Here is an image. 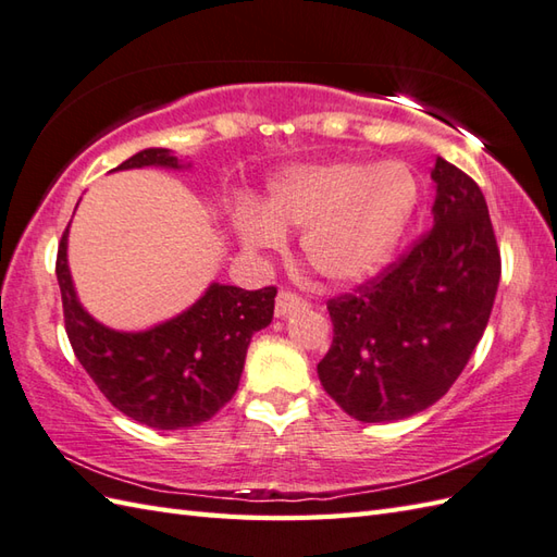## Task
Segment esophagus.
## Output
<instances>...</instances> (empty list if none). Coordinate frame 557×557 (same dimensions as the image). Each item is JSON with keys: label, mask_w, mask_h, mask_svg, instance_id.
<instances>
[{"label": "esophagus", "mask_w": 557, "mask_h": 557, "mask_svg": "<svg viewBox=\"0 0 557 557\" xmlns=\"http://www.w3.org/2000/svg\"><path fill=\"white\" fill-rule=\"evenodd\" d=\"M302 305H305V300L300 298L298 293L278 290V295H276V317H288L290 312L300 310Z\"/></svg>", "instance_id": "34e87169"}]
</instances>
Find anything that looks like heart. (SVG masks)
<instances>
[{
  "instance_id": "b5f03b06",
  "label": "heart",
  "mask_w": 557,
  "mask_h": 557,
  "mask_svg": "<svg viewBox=\"0 0 557 557\" xmlns=\"http://www.w3.org/2000/svg\"><path fill=\"white\" fill-rule=\"evenodd\" d=\"M416 180L399 163H329L283 170L262 209L240 207L233 228L247 249H278L302 228L305 262L332 283L372 276L392 255L416 207Z\"/></svg>"
}]
</instances>
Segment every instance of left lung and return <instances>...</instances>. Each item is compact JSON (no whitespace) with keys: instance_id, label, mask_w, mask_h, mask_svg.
Returning a JSON list of instances; mask_svg holds the SVG:
<instances>
[{"instance_id":"1","label":"left lung","mask_w":557,"mask_h":557,"mask_svg":"<svg viewBox=\"0 0 557 557\" xmlns=\"http://www.w3.org/2000/svg\"><path fill=\"white\" fill-rule=\"evenodd\" d=\"M433 228L354 293L326 302L334 342L324 392L362 423L425 411L467 368L491 320L500 249L481 187L437 158Z\"/></svg>"}]
</instances>
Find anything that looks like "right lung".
I'll return each mask as SVG.
<instances>
[{"instance_id": "add662e5", "label": "right lung", "mask_w": 557, "mask_h": 557, "mask_svg": "<svg viewBox=\"0 0 557 557\" xmlns=\"http://www.w3.org/2000/svg\"><path fill=\"white\" fill-rule=\"evenodd\" d=\"M183 168L168 149H144L115 170ZM66 235L57 249V283L74 354L106 399L132 421L180 430L209 421L233 399L247 346L274 317L276 288L245 290L211 283L183 314L146 332H115L96 322L76 298Z\"/></svg>"}]
</instances>
